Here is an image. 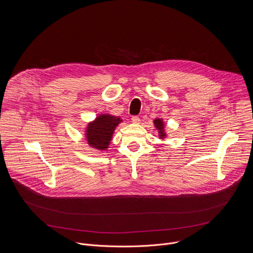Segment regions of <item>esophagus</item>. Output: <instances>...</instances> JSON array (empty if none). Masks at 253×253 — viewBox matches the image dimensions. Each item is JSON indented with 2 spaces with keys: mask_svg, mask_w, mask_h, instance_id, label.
Returning a JSON list of instances; mask_svg holds the SVG:
<instances>
[{
  "mask_svg": "<svg viewBox=\"0 0 253 253\" xmlns=\"http://www.w3.org/2000/svg\"><path fill=\"white\" fill-rule=\"evenodd\" d=\"M131 121H132L133 123H136V124H138V123L140 122V118H139L138 116H132V118H131Z\"/></svg>",
  "mask_w": 253,
  "mask_h": 253,
  "instance_id": "obj_1",
  "label": "esophagus"
}]
</instances>
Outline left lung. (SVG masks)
<instances>
[{
  "mask_svg": "<svg viewBox=\"0 0 253 253\" xmlns=\"http://www.w3.org/2000/svg\"><path fill=\"white\" fill-rule=\"evenodd\" d=\"M154 126L158 130L160 139H164L166 137V133H165V125L163 120L161 118H156L154 120Z\"/></svg>",
  "mask_w": 253,
  "mask_h": 253,
  "instance_id": "1",
  "label": "left lung"
}]
</instances>
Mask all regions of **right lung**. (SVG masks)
Masks as SVG:
<instances>
[{"label":"right lung","instance_id":"1","mask_svg":"<svg viewBox=\"0 0 253 253\" xmlns=\"http://www.w3.org/2000/svg\"><path fill=\"white\" fill-rule=\"evenodd\" d=\"M121 122V118L110 114L99 115L94 121L87 125L85 130V137L88 145L101 151L109 148L115 128Z\"/></svg>","mask_w":253,"mask_h":253}]
</instances>
